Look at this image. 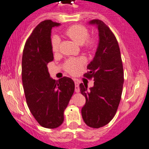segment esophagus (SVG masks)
Returning <instances> with one entry per match:
<instances>
[{
	"mask_svg": "<svg viewBox=\"0 0 149 149\" xmlns=\"http://www.w3.org/2000/svg\"><path fill=\"white\" fill-rule=\"evenodd\" d=\"M75 82V91L76 92H80V88H79V82L78 81L74 80Z\"/></svg>",
	"mask_w": 149,
	"mask_h": 149,
	"instance_id": "1",
	"label": "esophagus"
}]
</instances>
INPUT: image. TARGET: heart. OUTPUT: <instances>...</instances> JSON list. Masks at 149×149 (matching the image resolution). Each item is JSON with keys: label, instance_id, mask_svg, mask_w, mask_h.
<instances>
[{"label": "heart", "instance_id": "heart-1", "mask_svg": "<svg viewBox=\"0 0 149 149\" xmlns=\"http://www.w3.org/2000/svg\"><path fill=\"white\" fill-rule=\"evenodd\" d=\"M65 34L70 39L79 45L83 44L86 48L92 49L95 45V40L93 38H89V31L84 26L80 24H75L70 26L65 31ZM60 39L55 36L52 40V49L54 52L59 50ZM85 60L84 58H70L64 63V68L68 73L76 75L81 70Z\"/></svg>", "mask_w": 149, "mask_h": 149}]
</instances>
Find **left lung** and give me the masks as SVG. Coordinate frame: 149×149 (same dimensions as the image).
<instances>
[{
  "label": "left lung",
  "mask_w": 149,
  "mask_h": 149,
  "mask_svg": "<svg viewBox=\"0 0 149 149\" xmlns=\"http://www.w3.org/2000/svg\"><path fill=\"white\" fill-rule=\"evenodd\" d=\"M89 23L97 25L99 44L93 60L88 65L87 73L84 75L95 81L94 86L88 89L87 84L79 85L86 98L81 115L86 125L100 128L108 125L116 114L122 97L124 70L120 49L113 32L100 19Z\"/></svg>",
  "instance_id": "obj_1"
}]
</instances>
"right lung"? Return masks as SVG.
<instances>
[{
  "label": "right lung",
  "instance_id": "add662e5",
  "mask_svg": "<svg viewBox=\"0 0 149 149\" xmlns=\"http://www.w3.org/2000/svg\"><path fill=\"white\" fill-rule=\"evenodd\" d=\"M59 23L50 19L40 22L26 41L22 60V79L26 102L41 126L58 127L64 121V111L75 90L70 78L55 81L50 78L47 63L54 60L51 30Z\"/></svg>",
  "mask_w": 149,
  "mask_h": 149
}]
</instances>
